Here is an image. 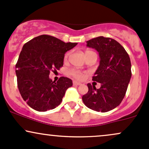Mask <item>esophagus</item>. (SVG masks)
Instances as JSON below:
<instances>
[{
	"instance_id": "1",
	"label": "esophagus",
	"mask_w": 149,
	"mask_h": 149,
	"mask_svg": "<svg viewBox=\"0 0 149 149\" xmlns=\"http://www.w3.org/2000/svg\"><path fill=\"white\" fill-rule=\"evenodd\" d=\"M73 84L74 85H81V83H80L77 81H73Z\"/></svg>"
}]
</instances>
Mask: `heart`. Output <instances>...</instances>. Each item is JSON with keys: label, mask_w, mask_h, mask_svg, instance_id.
<instances>
[{"label": "heart", "mask_w": 149, "mask_h": 149, "mask_svg": "<svg viewBox=\"0 0 149 149\" xmlns=\"http://www.w3.org/2000/svg\"><path fill=\"white\" fill-rule=\"evenodd\" d=\"M88 52H91V51H86V52H85V53H86ZM68 55H69V53H67V54L65 55V60L68 58ZM70 74H71L72 76H73L74 78H76V79H81L84 77V73L82 72L79 71V70H72V71L70 72Z\"/></svg>", "instance_id": "b5f03b06"}]
</instances>
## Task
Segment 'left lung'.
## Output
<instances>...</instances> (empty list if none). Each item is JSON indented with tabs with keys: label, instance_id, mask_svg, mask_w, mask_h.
<instances>
[{
	"label": "left lung",
	"instance_id": "1",
	"mask_svg": "<svg viewBox=\"0 0 149 149\" xmlns=\"http://www.w3.org/2000/svg\"><path fill=\"white\" fill-rule=\"evenodd\" d=\"M86 46L98 51L100 64L93 81L100 88L88 84V91L82 96L85 106L97 112L110 111L120 104L132 77L131 61L123 46L111 38L98 36L86 41Z\"/></svg>",
	"mask_w": 149,
	"mask_h": 149
}]
</instances>
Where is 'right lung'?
Masks as SVG:
<instances>
[{
    "instance_id": "obj_1",
    "label": "right lung",
    "mask_w": 149,
    "mask_h": 149,
    "mask_svg": "<svg viewBox=\"0 0 149 149\" xmlns=\"http://www.w3.org/2000/svg\"><path fill=\"white\" fill-rule=\"evenodd\" d=\"M77 44L41 35L23 46L15 65L17 86L24 101L35 111L56 108L63 101L66 90L72 86L69 78L61 77L55 81L49 74L63 67L65 53Z\"/></svg>"
}]
</instances>
